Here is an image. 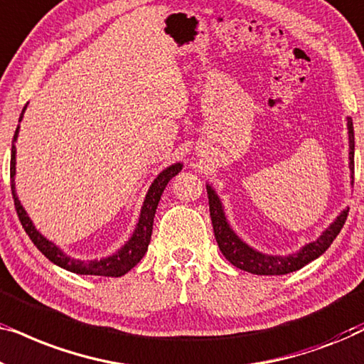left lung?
<instances>
[{"instance_id": "1", "label": "left lung", "mask_w": 364, "mask_h": 364, "mask_svg": "<svg viewBox=\"0 0 364 364\" xmlns=\"http://www.w3.org/2000/svg\"><path fill=\"white\" fill-rule=\"evenodd\" d=\"M348 134H350V171L351 178L355 176V132H353V122L348 117ZM353 182V181H351ZM208 193V208H210V218L213 225V233H215V240L218 243V248L223 253V257L232 263L233 267L240 268V270L255 273V275H285V273L300 270L308 263L315 260L320 255H323L331 245L333 240L341 232L343 225H345L348 212L350 208L343 210L336 220L331 223L330 227L323 232V235L318 238L316 242L308 243L301 248L298 253L287 257H273V255H263V253L253 250L247 243H243L240 238L235 235L228 225L225 213H223L222 203L218 200L217 193L213 192L210 186H207Z\"/></svg>"}]
</instances>
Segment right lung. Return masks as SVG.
Wrapping results in <instances>:
<instances>
[{"label":"right lung","mask_w":364,"mask_h":364,"mask_svg":"<svg viewBox=\"0 0 364 364\" xmlns=\"http://www.w3.org/2000/svg\"><path fill=\"white\" fill-rule=\"evenodd\" d=\"M26 109V106H24ZM23 109V112H24ZM23 112L19 116V122L23 119ZM19 132V126L16 127V132H14L13 137V146H11V166H9V177H11V193L14 198V208H16L18 218L21 222L24 230H26L28 237L31 238V242L38 247V250L43 253L44 257L49 258L54 265L64 268V270L77 273V275H99V277H122L124 273H127L131 268H134L141 262V258L146 255L149 242H151L152 235V225H154V217H156V210L159 205V200H161V196L164 188L171 181L172 177H176L178 172L182 171V164H173V166L167 167L166 171L161 172L157 176L156 181L152 182L151 188H149L146 200H144L141 217H139V223L134 230V235L131 237L126 245H124L121 250L114 255L102 258V260H76V258H71L59 250V248L54 245L53 242H49L44 238L41 233H39L36 228H34L31 218L26 215L21 202L18 200L16 191H14V173H16V147H14V141H16Z\"/></svg>","instance_id":"right-lung-1"}]
</instances>
